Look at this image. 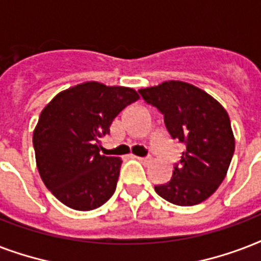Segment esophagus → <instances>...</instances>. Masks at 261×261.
<instances>
[{
	"instance_id": "34e87169",
	"label": "esophagus",
	"mask_w": 261,
	"mask_h": 261,
	"mask_svg": "<svg viewBox=\"0 0 261 261\" xmlns=\"http://www.w3.org/2000/svg\"><path fill=\"white\" fill-rule=\"evenodd\" d=\"M137 161H140L141 163H145V165H147V163L152 162V158H151V156H140V158L137 156Z\"/></svg>"
}]
</instances>
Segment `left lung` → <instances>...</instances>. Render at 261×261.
Wrapping results in <instances>:
<instances>
[{"mask_svg": "<svg viewBox=\"0 0 261 261\" xmlns=\"http://www.w3.org/2000/svg\"><path fill=\"white\" fill-rule=\"evenodd\" d=\"M145 102L163 114L171 139L185 145L169 182L155 192L175 205H196L217 191L234 153L229 114L218 100L184 82H165L139 90Z\"/></svg>", "mask_w": 261, "mask_h": 261, "instance_id": "obj_1", "label": "left lung"}]
</instances>
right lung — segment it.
<instances>
[{"label":"right lung","mask_w":261,"mask_h":261,"mask_svg":"<svg viewBox=\"0 0 261 261\" xmlns=\"http://www.w3.org/2000/svg\"><path fill=\"white\" fill-rule=\"evenodd\" d=\"M139 94L128 87L87 82L56 95L34 130L40 178L61 203L77 211L100 207L113 196L121 161L99 153V139Z\"/></svg>","instance_id":"right-lung-1"}]
</instances>
